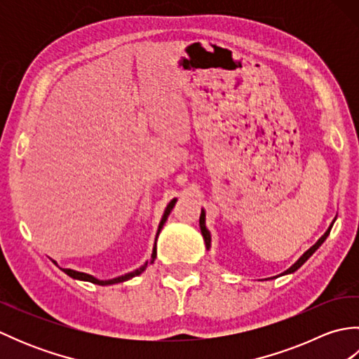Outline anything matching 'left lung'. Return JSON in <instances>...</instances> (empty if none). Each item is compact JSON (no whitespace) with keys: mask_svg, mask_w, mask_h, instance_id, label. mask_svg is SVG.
Here are the masks:
<instances>
[{"mask_svg":"<svg viewBox=\"0 0 359 359\" xmlns=\"http://www.w3.org/2000/svg\"><path fill=\"white\" fill-rule=\"evenodd\" d=\"M333 222H334V220H333ZM333 222H332V225L329 226V230H327L323 236H321V239H319L316 243H315V245L313 247H310L307 251H306V253H304L299 259H297V261L292 265V266H290V269L288 270H285L284 273H282V274H288V273H294L297 269H299V266L304 264V262H306L307 261V259L311 256V255H313L315 253V251L319 248V247H321L323 245V242L327 239V236H329L330 234V230H332V226H333ZM199 225H201V231H202V236H203V241H205V247H207V250H210V247H211V234H210V231H208V228L207 226H205V210H202V212H201V219H199Z\"/></svg>","mask_w":359,"mask_h":359,"instance_id":"obj_1","label":"left lung"}]
</instances>
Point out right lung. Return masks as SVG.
Returning <instances> with one entry per match:
<instances>
[{
  "instance_id": "add662e5",
  "label": "right lung",
  "mask_w": 359,
  "mask_h": 359,
  "mask_svg": "<svg viewBox=\"0 0 359 359\" xmlns=\"http://www.w3.org/2000/svg\"><path fill=\"white\" fill-rule=\"evenodd\" d=\"M175 202H177V199H172L170 203H168V207H166V210H165V212H163V216H162V220H160V224H158V230H157V234H156V241H157V238H158L160 231H162V228H163V225H165V222H166L168 216H170L171 210L174 208ZM156 256H157V248H156V243H154V248H152L151 259H149V261L144 262V264L140 266V269H137V270H134V271H131V273H126V274H123V276H118V278L109 279V280H100V279H97V278H94V276H90V274H88V273L75 271V270H71V269H62V270L67 274V276H71V278H74V279H79V280H88V282H93V284H98V285H112V284H118V282H125V280L131 279V278H134V276H139V274H140V273H143V271H144V269H147L148 264H152V262H154ZM52 262L57 265V262H55V261H52Z\"/></svg>"
}]
</instances>
